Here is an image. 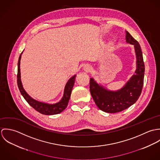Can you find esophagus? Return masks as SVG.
Listing matches in <instances>:
<instances>
[{
  "label": "esophagus",
  "instance_id": "esophagus-1",
  "mask_svg": "<svg viewBox=\"0 0 160 160\" xmlns=\"http://www.w3.org/2000/svg\"><path fill=\"white\" fill-rule=\"evenodd\" d=\"M84 71H86V72H89V71H91V67L90 65H85V67H84Z\"/></svg>",
  "mask_w": 160,
  "mask_h": 160
}]
</instances>
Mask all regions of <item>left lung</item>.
<instances>
[{
    "mask_svg": "<svg viewBox=\"0 0 160 160\" xmlns=\"http://www.w3.org/2000/svg\"><path fill=\"white\" fill-rule=\"evenodd\" d=\"M126 40L128 43L134 46L137 58L135 74L126 85L117 91H112L98 84L93 78L90 79L92 97L98 108L106 113H114L127 109L137 102L142 91L145 65L141 48L128 31H126Z\"/></svg>",
    "mask_w": 160,
    "mask_h": 160,
    "instance_id": "8db88e82",
    "label": "left lung"
}]
</instances>
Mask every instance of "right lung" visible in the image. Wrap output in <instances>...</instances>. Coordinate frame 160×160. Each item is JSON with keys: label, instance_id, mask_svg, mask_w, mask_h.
<instances>
[{"label": "right lung", "instance_id": "add662e5", "mask_svg": "<svg viewBox=\"0 0 160 160\" xmlns=\"http://www.w3.org/2000/svg\"><path fill=\"white\" fill-rule=\"evenodd\" d=\"M22 53L20 54L18 63V74H17V84L19 88V90L21 92L23 97L26 101L36 111L40 113L46 115H52L60 113L62 112L67 107L68 103L69 100L70 98L72 89L73 88L76 75L71 77L67 82L62 98L60 102L54 104H48L44 102H41L38 100L33 99L23 89L22 83L21 81V76H20V60Z\"/></svg>", "mask_w": 160, "mask_h": 160}]
</instances>
